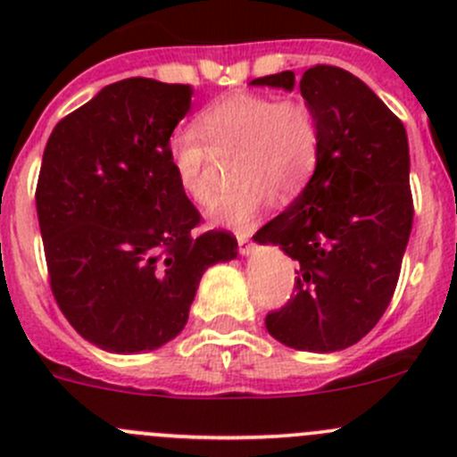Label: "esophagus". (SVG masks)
<instances>
[{
	"mask_svg": "<svg viewBox=\"0 0 457 457\" xmlns=\"http://www.w3.org/2000/svg\"><path fill=\"white\" fill-rule=\"evenodd\" d=\"M237 241H238V252L243 256H250L254 252V243H252V234L247 232H238L237 234Z\"/></svg>",
	"mask_w": 457,
	"mask_h": 457,
	"instance_id": "34e87169",
	"label": "esophagus"
}]
</instances>
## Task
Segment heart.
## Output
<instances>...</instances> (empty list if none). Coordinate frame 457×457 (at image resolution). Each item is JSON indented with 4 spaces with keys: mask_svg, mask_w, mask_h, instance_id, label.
<instances>
[{
    "mask_svg": "<svg viewBox=\"0 0 457 457\" xmlns=\"http://www.w3.org/2000/svg\"><path fill=\"white\" fill-rule=\"evenodd\" d=\"M199 130L216 154L238 152V183L214 196L207 219L225 228H250L274 203L292 199L310 183L320 154V128L310 104L271 95L234 92L199 114ZM192 128L170 135L168 156L181 190L192 201L210 199L212 151Z\"/></svg>",
    "mask_w": 457,
    "mask_h": 457,
    "instance_id": "1",
    "label": "heart"
}]
</instances>
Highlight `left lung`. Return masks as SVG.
Listing matches in <instances>:
<instances>
[{
    "instance_id": "left-lung-1",
    "label": "left lung",
    "mask_w": 457,
    "mask_h": 457,
    "mask_svg": "<svg viewBox=\"0 0 457 457\" xmlns=\"http://www.w3.org/2000/svg\"><path fill=\"white\" fill-rule=\"evenodd\" d=\"M252 86L301 87L320 128V154L298 199L256 241L298 261L294 298L265 318L278 343L329 353L356 345L389 307L413 223L403 121L365 81L336 66Z\"/></svg>"
}]
</instances>
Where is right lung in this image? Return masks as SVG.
Listing matches in <instances>:
<instances>
[{
	"label": "right lung",
	"instance_id": "add662e5",
	"mask_svg": "<svg viewBox=\"0 0 457 457\" xmlns=\"http://www.w3.org/2000/svg\"><path fill=\"white\" fill-rule=\"evenodd\" d=\"M190 104V86L132 77L96 92L46 143L35 201L50 287L104 352L177 338L203 271L238 254L232 234H192L201 214L170 165V135Z\"/></svg>",
	"mask_w": 457,
	"mask_h": 457
}]
</instances>
